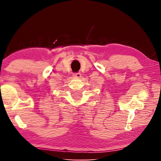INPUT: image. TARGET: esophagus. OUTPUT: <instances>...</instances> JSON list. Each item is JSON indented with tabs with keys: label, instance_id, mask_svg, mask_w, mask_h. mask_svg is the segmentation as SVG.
Instances as JSON below:
<instances>
[{
	"label": "esophagus",
	"instance_id": "34e87169",
	"mask_svg": "<svg viewBox=\"0 0 161 161\" xmlns=\"http://www.w3.org/2000/svg\"><path fill=\"white\" fill-rule=\"evenodd\" d=\"M72 76L75 78H80L81 77V74L80 72H75V73H73Z\"/></svg>",
	"mask_w": 161,
	"mask_h": 161
}]
</instances>
